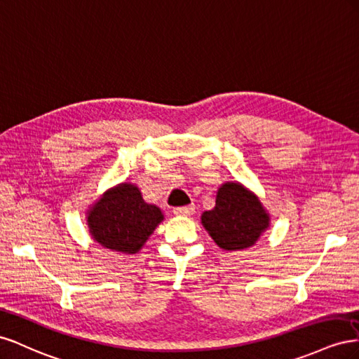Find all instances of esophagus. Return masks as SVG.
I'll return each mask as SVG.
<instances>
[{
	"mask_svg": "<svg viewBox=\"0 0 359 359\" xmlns=\"http://www.w3.org/2000/svg\"><path fill=\"white\" fill-rule=\"evenodd\" d=\"M172 212H174V215H180V217H191V215L196 212V208H194V204H189V206L176 208Z\"/></svg>",
	"mask_w": 359,
	"mask_h": 359,
	"instance_id": "34e87169",
	"label": "esophagus"
}]
</instances>
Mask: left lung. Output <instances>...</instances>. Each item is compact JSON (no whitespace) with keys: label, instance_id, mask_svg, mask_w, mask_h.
Here are the masks:
<instances>
[{"label":"left lung","instance_id":"1","mask_svg":"<svg viewBox=\"0 0 359 359\" xmlns=\"http://www.w3.org/2000/svg\"><path fill=\"white\" fill-rule=\"evenodd\" d=\"M269 213L259 197L238 182L221 185L215 208L201 215L203 227L225 251L252 247L269 227Z\"/></svg>","mask_w":359,"mask_h":359}]
</instances>
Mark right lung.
<instances>
[{"mask_svg": "<svg viewBox=\"0 0 359 359\" xmlns=\"http://www.w3.org/2000/svg\"><path fill=\"white\" fill-rule=\"evenodd\" d=\"M161 221V209L142 200L138 187L125 182L108 189L87 210L91 238L123 254H137Z\"/></svg>", "mask_w": 359, "mask_h": 359, "instance_id": "obj_1", "label": "right lung"}]
</instances>
